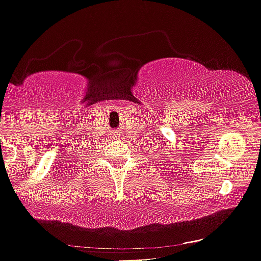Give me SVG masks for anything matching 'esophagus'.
Listing matches in <instances>:
<instances>
[{
    "instance_id": "1",
    "label": "esophagus",
    "mask_w": 261,
    "mask_h": 261,
    "mask_svg": "<svg viewBox=\"0 0 261 261\" xmlns=\"http://www.w3.org/2000/svg\"><path fill=\"white\" fill-rule=\"evenodd\" d=\"M114 138H115V140H119V138H120V135H114Z\"/></svg>"
}]
</instances>
